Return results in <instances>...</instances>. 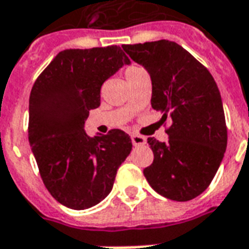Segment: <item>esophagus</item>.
Here are the masks:
<instances>
[{"label": "esophagus", "mask_w": 249, "mask_h": 249, "mask_svg": "<svg viewBox=\"0 0 249 249\" xmlns=\"http://www.w3.org/2000/svg\"><path fill=\"white\" fill-rule=\"evenodd\" d=\"M130 139H132V142H133L134 146H137V145H143V143H146V139L143 137V136H140V134L133 133L130 136Z\"/></svg>", "instance_id": "esophagus-1"}]
</instances>
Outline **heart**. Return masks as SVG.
Segmentation results:
<instances>
[{"label":"heart","mask_w":249,"mask_h":249,"mask_svg":"<svg viewBox=\"0 0 249 249\" xmlns=\"http://www.w3.org/2000/svg\"><path fill=\"white\" fill-rule=\"evenodd\" d=\"M133 68H136V67H132V68H129V70H133Z\"/></svg>","instance_id":"heart-1"}]
</instances>
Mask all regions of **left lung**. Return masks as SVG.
<instances>
[{"mask_svg":"<svg viewBox=\"0 0 249 249\" xmlns=\"http://www.w3.org/2000/svg\"><path fill=\"white\" fill-rule=\"evenodd\" d=\"M152 79V108L171 117L167 142L148 139L154 154L143 176L167 199L186 202L203 193L227 148L218 86L209 70L176 42L161 39L123 46Z\"/></svg>","mask_w":249,"mask_h":249,"instance_id":"8db88e82","label":"left lung"}]
</instances>
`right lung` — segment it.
<instances>
[{"label": "right lung", "mask_w": 249, "mask_h": 249, "mask_svg": "<svg viewBox=\"0 0 249 249\" xmlns=\"http://www.w3.org/2000/svg\"><path fill=\"white\" fill-rule=\"evenodd\" d=\"M130 60L119 46L60 51L36 79L29 100V142L50 194L86 210L109 194L132 150L120 129L89 137L84 123L100 106L103 83Z\"/></svg>", "instance_id": "right-lung-1"}]
</instances>
